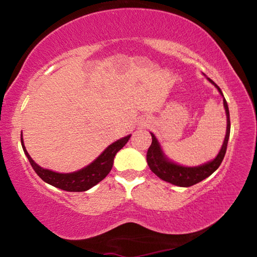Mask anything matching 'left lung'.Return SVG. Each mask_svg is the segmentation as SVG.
I'll return each instance as SVG.
<instances>
[{"label": "left lung", "mask_w": 257, "mask_h": 257, "mask_svg": "<svg viewBox=\"0 0 257 257\" xmlns=\"http://www.w3.org/2000/svg\"><path fill=\"white\" fill-rule=\"evenodd\" d=\"M207 79L216 87L220 94L223 96L220 87L216 84H214V81L211 80L210 78H207ZM223 105L225 108V114H227V133H225V138H224L223 145L221 147V151L219 152V154H217V156L214 160L208 163L199 165V167H194V168L181 167V165L172 163L163 155V152L161 150V146L159 144L158 139L155 138L153 134H151L152 144L150 146L149 151H147V155H146L147 164H149L151 170L162 180L168 181L172 185H176L179 187H190L195 184H198L199 181L206 179L207 177H210L212 173L220 167L221 162H222V160L225 155V152H227L228 141L230 136V114H229L228 104L224 97H223Z\"/></svg>", "instance_id": "obj_1"}]
</instances>
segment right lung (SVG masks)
I'll return each instance as SVG.
<instances>
[{"label":"right lung","instance_id":"obj_1","mask_svg":"<svg viewBox=\"0 0 257 257\" xmlns=\"http://www.w3.org/2000/svg\"><path fill=\"white\" fill-rule=\"evenodd\" d=\"M130 135L113 143L93 163L87 165L86 168L81 169L79 171L72 173H58L41 168L40 165L34 162L28 154L24 145L23 136H21V145H23L24 152L28 158L30 165H32L35 172L40 176L42 180L56 187V188L67 191H85L98 184L99 181H102L108 175V172L111 171L113 167V160H114L115 154L127 144Z\"/></svg>","mask_w":257,"mask_h":257}]
</instances>
